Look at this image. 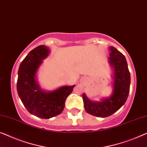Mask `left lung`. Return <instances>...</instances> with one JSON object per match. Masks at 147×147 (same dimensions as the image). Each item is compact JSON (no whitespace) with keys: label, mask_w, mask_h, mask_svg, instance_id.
I'll return each instance as SVG.
<instances>
[{"label":"left lung","mask_w":147,"mask_h":147,"mask_svg":"<svg viewBox=\"0 0 147 147\" xmlns=\"http://www.w3.org/2000/svg\"><path fill=\"white\" fill-rule=\"evenodd\" d=\"M110 51L109 63L114 69L112 95L101 101H91L85 93L82 95L86 112L98 117H107L117 111L126 102L130 90L131 76L125 57L112 46Z\"/></svg>","instance_id":"left-lung-1"}]
</instances>
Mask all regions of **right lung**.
I'll return each instance as SVG.
<instances>
[{
  "mask_svg": "<svg viewBox=\"0 0 147 147\" xmlns=\"http://www.w3.org/2000/svg\"><path fill=\"white\" fill-rule=\"evenodd\" d=\"M50 50L40 45L30 51L18 69L17 91L30 113L42 119H50L63 111L65 102L76 86H62L52 91L40 89L36 80L38 67L47 58Z\"/></svg>",
  "mask_w": 147,
  "mask_h": 147,
  "instance_id": "add662e5",
  "label": "right lung"
}]
</instances>
